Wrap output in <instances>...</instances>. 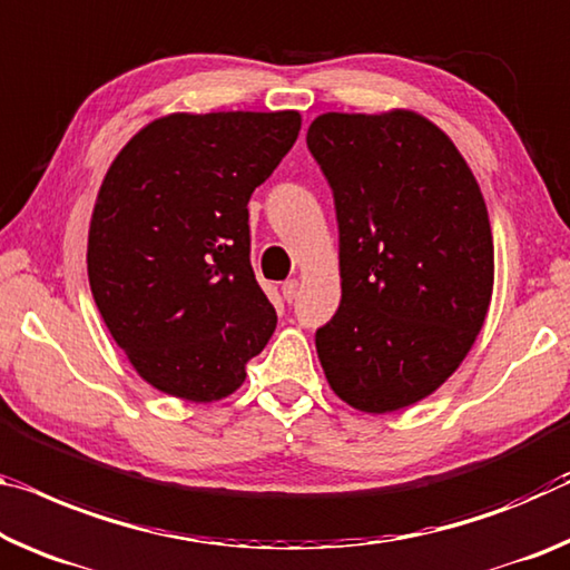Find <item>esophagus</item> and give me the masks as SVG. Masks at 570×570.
Wrapping results in <instances>:
<instances>
[{
  "label": "esophagus",
  "instance_id": "34e87169",
  "mask_svg": "<svg viewBox=\"0 0 570 570\" xmlns=\"http://www.w3.org/2000/svg\"><path fill=\"white\" fill-rule=\"evenodd\" d=\"M282 294H284V299L292 304L296 299V294H299V282H296V278H288V282H284V286H282Z\"/></svg>",
  "mask_w": 570,
  "mask_h": 570
}]
</instances>
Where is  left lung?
Segmentation results:
<instances>
[{
    "label": "left lung",
    "mask_w": 570,
    "mask_h": 570,
    "mask_svg": "<svg viewBox=\"0 0 570 570\" xmlns=\"http://www.w3.org/2000/svg\"><path fill=\"white\" fill-rule=\"evenodd\" d=\"M306 147L340 228L342 299L317 330L332 391L391 413L462 365L494 284L480 185L439 126L413 111L322 114Z\"/></svg>",
    "instance_id": "8db88e82"
}]
</instances>
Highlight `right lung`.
I'll list each match as a JSON object with an SVG mask.
<instances>
[{
    "label": "right lung",
    "instance_id": "add662e5",
    "mask_svg": "<svg viewBox=\"0 0 570 570\" xmlns=\"http://www.w3.org/2000/svg\"><path fill=\"white\" fill-rule=\"evenodd\" d=\"M299 129L296 111L171 114L108 167L88 282L116 345L157 391L220 401L274 334L250 266L248 200Z\"/></svg>",
    "mask_w": 570,
    "mask_h": 570
}]
</instances>
